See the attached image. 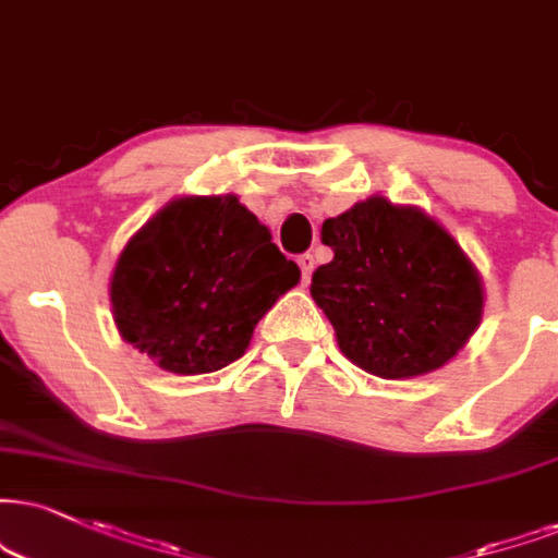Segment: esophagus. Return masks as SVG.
I'll use <instances>...</instances> for the list:
<instances>
[{
  "instance_id": "34e87169",
  "label": "esophagus",
  "mask_w": 558,
  "mask_h": 558,
  "mask_svg": "<svg viewBox=\"0 0 558 558\" xmlns=\"http://www.w3.org/2000/svg\"><path fill=\"white\" fill-rule=\"evenodd\" d=\"M298 266H300V271H302V281H311V277H313V268H315V258L311 256V253H302V256L298 258Z\"/></svg>"
}]
</instances>
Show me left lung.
I'll return each mask as SVG.
<instances>
[{
	"instance_id": "1",
	"label": "left lung",
	"mask_w": 558,
	"mask_h": 558,
	"mask_svg": "<svg viewBox=\"0 0 558 558\" xmlns=\"http://www.w3.org/2000/svg\"><path fill=\"white\" fill-rule=\"evenodd\" d=\"M331 264L311 294L341 354L383 380L435 373L484 315V281L458 240L411 204L369 196L323 222Z\"/></svg>"
}]
</instances>
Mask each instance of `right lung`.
I'll return each instance as SVG.
<instances>
[{"label":"right lung","instance_id":"right-lung-1","mask_svg":"<svg viewBox=\"0 0 558 558\" xmlns=\"http://www.w3.org/2000/svg\"><path fill=\"white\" fill-rule=\"evenodd\" d=\"M300 281L235 194L181 196L123 245L111 274L121 339L173 375L217 373Z\"/></svg>","mask_w":558,"mask_h":558}]
</instances>
